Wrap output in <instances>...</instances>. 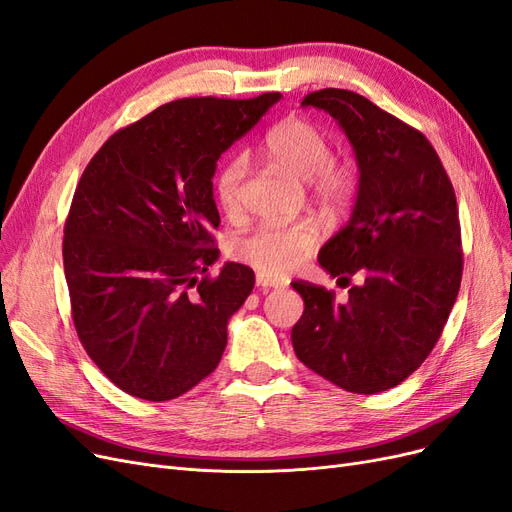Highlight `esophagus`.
<instances>
[{
    "label": "esophagus",
    "instance_id": "esophagus-1",
    "mask_svg": "<svg viewBox=\"0 0 512 512\" xmlns=\"http://www.w3.org/2000/svg\"><path fill=\"white\" fill-rule=\"evenodd\" d=\"M256 286H260L262 290H267V288H282L284 282L277 280V277L267 275V273H256Z\"/></svg>",
    "mask_w": 512,
    "mask_h": 512
}]
</instances>
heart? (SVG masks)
Listing matches in <instances>:
<instances>
[{"label": "heart", "mask_w": 512, "mask_h": 512, "mask_svg": "<svg viewBox=\"0 0 512 512\" xmlns=\"http://www.w3.org/2000/svg\"><path fill=\"white\" fill-rule=\"evenodd\" d=\"M265 156L284 173L307 183L316 203L331 211L348 207L359 192V170L350 158L331 156L327 132L303 117H286L271 128L262 141ZM250 177V160L237 153L226 160L215 177V200L228 218L243 211L245 183ZM318 243L316 226L297 224H262L235 239L232 256L252 265L260 273L284 275L312 256Z\"/></svg>", "instance_id": "heart-1"}]
</instances>
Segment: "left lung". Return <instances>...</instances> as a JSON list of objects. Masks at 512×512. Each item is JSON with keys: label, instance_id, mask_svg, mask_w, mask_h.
I'll return each instance as SVG.
<instances>
[{"label": "left lung", "instance_id": "8db88e82", "mask_svg": "<svg viewBox=\"0 0 512 512\" xmlns=\"http://www.w3.org/2000/svg\"><path fill=\"white\" fill-rule=\"evenodd\" d=\"M303 106L327 111L356 153L359 194L348 224L324 243L320 265L348 301L292 282L305 309L292 327L299 361L350 393L393 389L421 367L461 286L463 250L453 183L423 132L348 89H320Z\"/></svg>", "mask_w": 512, "mask_h": 512}]
</instances>
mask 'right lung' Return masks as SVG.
I'll use <instances>...</instances> for the list:
<instances>
[{
    "instance_id": "add662e5",
    "label": "right lung",
    "mask_w": 512,
    "mask_h": 512,
    "mask_svg": "<svg viewBox=\"0 0 512 512\" xmlns=\"http://www.w3.org/2000/svg\"><path fill=\"white\" fill-rule=\"evenodd\" d=\"M282 98H181L117 130L76 185L64 226L72 320L123 393L168 401L205 380L254 271L220 256L213 175L222 153Z\"/></svg>"
}]
</instances>
